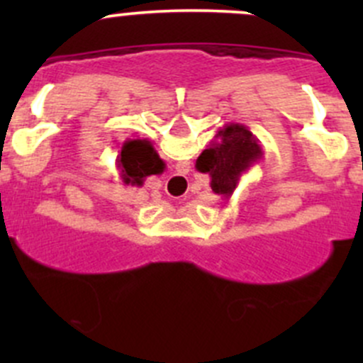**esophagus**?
I'll return each mask as SVG.
<instances>
[{
  "label": "esophagus",
  "instance_id": "esophagus-1",
  "mask_svg": "<svg viewBox=\"0 0 363 363\" xmlns=\"http://www.w3.org/2000/svg\"><path fill=\"white\" fill-rule=\"evenodd\" d=\"M167 186L172 189V191H181V189L186 186V179L182 177V175L174 174V175H170V177H168Z\"/></svg>",
  "mask_w": 363,
  "mask_h": 363
}]
</instances>
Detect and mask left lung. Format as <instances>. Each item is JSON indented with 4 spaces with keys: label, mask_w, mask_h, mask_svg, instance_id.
Wrapping results in <instances>:
<instances>
[{
    "label": "left lung",
    "mask_w": 363,
    "mask_h": 363,
    "mask_svg": "<svg viewBox=\"0 0 363 363\" xmlns=\"http://www.w3.org/2000/svg\"><path fill=\"white\" fill-rule=\"evenodd\" d=\"M263 158L262 145L247 126L230 123L219 128L214 140L196 158L195 168L211 177V189L221 199H230L240 179Z\"/></svg>",
    "instance_id": "left-lung-1"
}]
</instances>
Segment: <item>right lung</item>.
Masks as SVG:
<instances>
[{
  "label": "right lung",
  "instance_id": "add662e5",
  "mask_svg": "<svg viewBox=\"0 0 363 363\" xmlns=\"http://www.w3.org/2000/svg\"><path fill=\"white\" fill-rule=\"evenodd\" d=\"M116 164L124 184L137 188L144 186L149 175H160L164 170V161L145 138H128L117 151Z\"/></svg>",
  "mask_w": 363,
  "mask_h": 363
}]
</instances>
